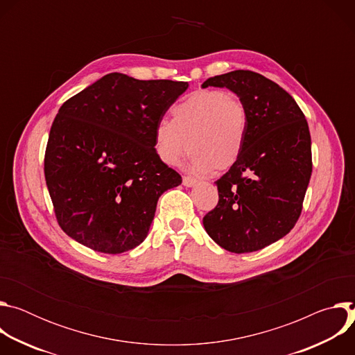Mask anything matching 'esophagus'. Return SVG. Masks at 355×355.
I'll list each match as a JSON object with an SVG mask.
<instances>
[{
  "label": "esophagus",
  "mask_w": 355,
  "mask_h": 355,
  "mask_svg": "<svg viewBox=\"0 0 355 355\" xmlns=\"http://www.w3.org/2000/svg\"><path fill=\"white\" fill-rule=\"evenodd\" d=\"M182 184H184L185 187H192V185L196 184V180L192 178V177H184V178H182Z\"/></svg>",
  "instance_id": "34e87169"
}]
</instances>
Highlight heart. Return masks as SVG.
Returning <instances> with one entry per match:
<instances>
[{
    "instance_id": "obj_1",
    "label": "heart",
    "mask_w": 355,
    "mask_h": 355,
    "mask_svg": "<svg viewBox=\"0 0 355 355\" xmlns=\"http://www.w3.org/2000/svg\"><path fill=\"white\" fill-rule=\"evenodd\" d=\"M173 122L162 119L155 129L159 159L175 166L188 150L191 168L225 171L240 157L247 135L245 104L225 89H199L171 110Z\"/></svg>"
}]
</instances>
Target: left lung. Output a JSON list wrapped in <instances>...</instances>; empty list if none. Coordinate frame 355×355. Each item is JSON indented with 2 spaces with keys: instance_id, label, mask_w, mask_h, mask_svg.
Returning a JSON list of instances; mask_svg holds the SVG:
<instances>
[{
  "instance_id": "obj_1",
  "label": "left lung",
  "mask_w": 355,
  "mask_h": 355,
  "mask_svg": "<svg viewBox=\"0 0 355 355\" xmlns=\"http://www.w3.org/2000/svg\"><path fill=\"white\" fill-rule=\"evenodd\" d=\"M245 104L248 125L239 160L215 184L218 205L204 216L207 233L241 254L279 240L296 225L312 175L308 121L277 83L250 70L208 78Z\"/></svg>"
}]
</instances>
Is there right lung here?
<instances>
[{
	"mask_svg": "<svg viewBox=\"0 0 355 355\" xmlns=\"http://www.w3.org/2000/svg\"><path fill=\"white\" fill-rule=\"evenodd\" d=\"M188 83L111 73L62 105L50 128L44 178L62 230L119 254L147 236L160 195L182 182L155 148V129Z\"/></svg>",
	"mask_w": 355,
	"mask_h": 355,
	"instance_id": "right-lung-1",
	"label": "right lung"
}]
</instances>
